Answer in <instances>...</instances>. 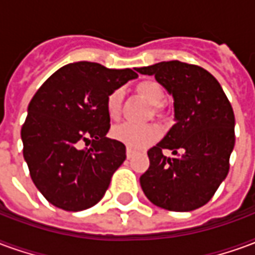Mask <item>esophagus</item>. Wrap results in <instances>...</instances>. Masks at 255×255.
Masks as SVG:
<instances>
[{
    "mask_svg": "<svg viewBox=\"0 0 255 255\" xmlns=\"http://www.w3.org/2000/svg\"><path fill=\"white\" fill-rule=\"evenodd\" d=\"M135 153H136L135 150H132V149H129V147H127V158H132L133 154H135Z\"/></svg>",
    "mask_w": 255,
    "mask_h": 255,
    "instance_id": "esophagus-1",
    "label": "esophagus"
}]
</instances>
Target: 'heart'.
<instances>
[{"instance_id":"heart-1","label":"heart","mask_w":255,"mask_h":255,"mask_svg":"<svg viewBox=\"0 0 255 255\" xmlns=\"http://www.w3.org/2000/svg\"><path fill=\"white\" fill-rule=\"evenodd\" d=\"M138 94L149 102L151 106H155L158 109L164 101H165V90L160 83L155 80H144L136 86ZM123 91L115 90L106 98V113L112 120H116L120 115V105H122ZM160 128L154 124H144V126H136V124H122L112 129V138L124 143L131 149H143L151 143H154L160 138Z\"/></svg>"}]
</instances>
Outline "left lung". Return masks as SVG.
I'll list each match as a JSON object with an SVG mask.
<instances>
[{
	"label": "left lung",
	"mask_w": 255,
	"mask_h": 255,
	"mask_svg": "<svg viewBox=\"0 0 255 255\" xmlns=\"http://www.w3.org/2000/svg\"><path fill=\"white\" fill-rule=\"evenodd\" d=\"M153 75L173 97L175 124L147 151L150 166L140 187L151 203L172 212H190L208 203L230 171L235 146V116L212 73L182 63L162 61L136 69ZM171 149L173 157H166Z\"/></svg>",
	"instance_id": "left-lung-1"
}]
</instances>
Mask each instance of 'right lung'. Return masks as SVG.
Segmentation results:
<instances>
[{"label": "right lung", "mask_w": 255, "mask_h": 255, "mask_svg": "<svg viewBox=\"0 0 255 255\" xmlns=\"http://www.w3.org/2000/svg\"><path fill=\"white\" fill-rule=\"evenodd\" d=\"M138 73L98 63L68 64L38 89L21 127L23 155L36 188L56 208L84 210L105 195L126 160V146L106 138V98ZM92 142L90 149L82 143Z\"/></svg>", "instance_id": "obj_1"}]
</instances>
